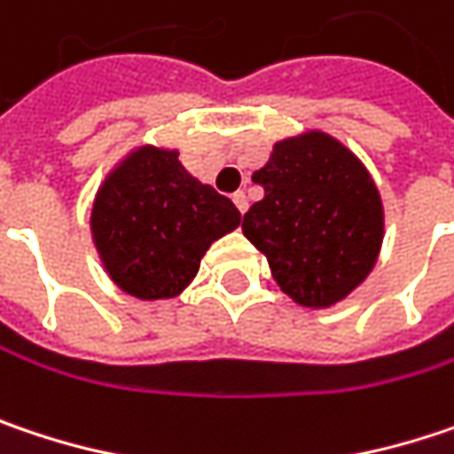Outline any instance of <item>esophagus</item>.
<instances>
[{"label":"esophagus","instance_id":"esophagus-1","mask_svg":"<svg viewBox=\"0 0 454 454\" xmlns=\"http://www.w3.org/2000/svg\"><path fill=\"white\" fill-rule=\"evenodd\" d=\"M232 201H235V207L240 209V214H245V209H247V196H245L243 191L232 193Z\"/></svg>","mask_w":454,"mask_h":454}]
</instances>
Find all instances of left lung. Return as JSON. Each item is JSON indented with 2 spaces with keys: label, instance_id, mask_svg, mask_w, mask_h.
Instances as JSON below:
<instances>
[{
  "label": "left lung",
  "instance_id": "left-lung-1",
  "mask_svg": "<svg viewBox=\"0 0 454 454\" xmlns=\"http://www.w3.org/2000/svg\"><path fill=\"white\" fill-rule=\"evenodd\" d=\"M253 183L263 199L243 216V235L294 302L328 308L372 271L382 204L346 146L320 131L278 142Z\"/></svg>",
  "mask_w": 454,
  "mask_h": 454
}]
</instances>
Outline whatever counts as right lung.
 I'll return each instance as SVG.
<instances>
[{"instance_id":"add662e5","label":"right lung","mask_w":454,"mask_h":454,"mask_svg":"<svg viewBox=\"0 0 454 454\" xmlns=\"http://www.w3.org/2000/svg\"><path fill=\"white\" fill-rule=\"evenodd\" d=\"M240 224L235 204L193 178L178 152L142 146L92 207V235L115 284L139 300L176 297L209 245Z\"/></svg>"}]
</instances>
